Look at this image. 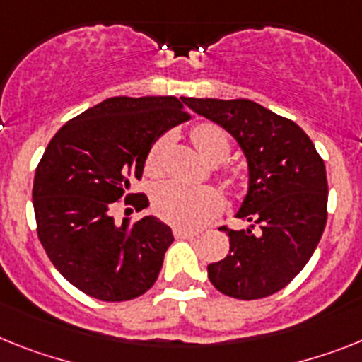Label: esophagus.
<instances>
[{"label":"esophagus","mask_w":362,"mask_h":362,"mask_svg":"<svg viewBox=\"0 0 362 362\" xmlns=\"http://www.w3.org/2000/svg\"><path fill=\"white\" fill-rule=\"evenodd\" d=\"M175 238L193 239L197 238V232H193V230H184V228H175Z\"/></svg>","instance_id":"obj_1"}]
</instances>
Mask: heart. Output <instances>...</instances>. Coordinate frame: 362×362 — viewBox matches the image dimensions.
Segmentation results:
<instances>
[{"instance_id":"b5f03b06","label":"heart","mask_w":362,"mask_h":362,"mask_svg":"<svg viewBox=\"0 0 362 362\" xmlns=\"http://www.w3.org/2000/svg\"><path fill=\"white\" fill-rule=\"evenodd\" d=\"M191 139L199 153L211 163H221L230 156V138L214 123H200L191 130ZM169 136H163L151 147L145 162L148 175H160L163 167ZM156 214L178 228L197 230L209 223L223 208V197L208 186H187L182 182H165L154 191Z\"/></svg>"}]
</instances>
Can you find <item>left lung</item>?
I'll return each mask as SVG.
<instances>
[{"label":"left lung","instance_id":"obj_1","mask_svg":"<svg viewBox=\"0 0 362 362\" xmlns=\"http://www.w3.org/2000/svg\"><path fill=\"white\" fill-rule=\"evenodd\" d=\"M195 114L223 127L241 147L248 186L235 217L245 230L223 232L230 254L208 265V278L226 296L265 298L305 267L327 218L326 167L298 124L248 99L182 97Z\"/></svg>","mask_w":362,"mask_h":362}]
</instances>
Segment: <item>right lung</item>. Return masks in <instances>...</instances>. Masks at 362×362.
Wrapping results in <instances>:
<instances>
[{"label":"right lung","instance_id":"right-lung-1","mask_svg":"<svg viewBox=\"0 0 362 362\" xmlns=\"http://www.w3.org/2000/svg\"><path fill=\"white\" fill-rule=\"evenodd\" d=\"M176 97H112L88 108L53 136L33 184L38 239L69 284L103 302L147 293L175 241L154 215L117 224L114 202L141 178L158 138L189 119ZM124 202L148 206L145 195Z\"/></svg>","mask_w":362,"mask_h":362}]
</instances>
